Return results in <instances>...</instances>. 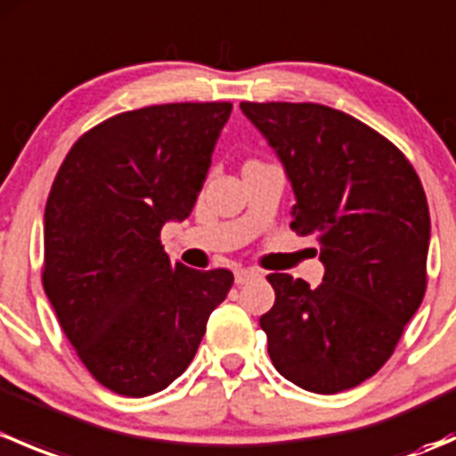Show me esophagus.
Instances as JSON below:
<instances>
[{"label":"esophagus","mask_w":456,"mask_h":456,"mask_svg":"<svg viewBox=\"0 0 456 456\" xmlns=\"http://www.w3.org/2000/svg\"><path fill=\"white\" fill-rule=\"evenodd\" d=\"M256 271L254 269H236L233 271V278H236V284H245L249 282L251 278H256Z\"/></svg>","instance_id":"34e87169"}]
</instances>
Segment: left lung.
Masks as SVG:
<instances>
[{
    "mask_svg": "<svg viewBox=\"0 0 456 456\" xmlns=\"http://www.w3.org/2000/svg\"><path fill=\"white\" fill-rule=\"evenodd\" d=\"M240 110L278 151L296 205L291 229L320 242L311 289L269 273L275 305L260 317L275 370L320 395L355 388L397 348L424 300L430 211L411 160L366 123L320 103Z\"/></svg>",
    "mask_w": 456,
    "mask_h": 456,
    "instance_id": "left-lung-1",
    "label": "left lung"
}]
</instances>
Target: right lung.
<instances>
[{
    "mask_svg": "<svg viewBox=\"0 0 456 456\" xmlns=\"http://www.w3.org/2000/svg\"><path fill=\"white\" fill-rule=\"evenodd\" d=\"M229 101L114 114L63 159L44 214L45 296L90 375L126 397L194 360L233 273L172 265L160 229L194 207Z\"/></svg>",
    "mask_w": 456,
    "mask_h": 456,
    "instance_id": "add662e5",
    "label": "right lung"
}]
</instances>
